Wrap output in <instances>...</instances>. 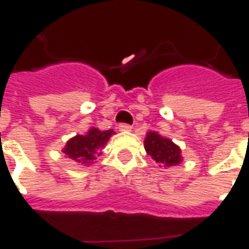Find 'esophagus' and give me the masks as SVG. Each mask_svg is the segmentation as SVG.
Wrapping results in <instances>:
<instances>
[{"label":"esophagus","instance_id":"obj_1","mask_svg":"<svg viewBox=\"0 0 249 249\" xmlns=\"http://www.w3.org/2000/svg\"><path fill=\"white\" fill-rule=\"evenodd\" d=\"M119 129L121 130V132H126V130H130V129H132V125L125 124V123H123V124H120V125H119Z\"/></svg>","mask_w":249,"mask_h":249}]
</instances>
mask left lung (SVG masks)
<instances>
[{
	"label": "left lung",
	"mask_w": 249,
	"mask_h": 249,
	"mask_svg": "<svg viewBox=\"0 0 249 249\" xmlns=\"http://www.w3.org/2000/svg\"><path fill=\"white\" fill-rule=\"evenodd\" d=\"M146 153L160 164V167H173L181 161L180 148L173 144L169 139H164L156 132H149L144 141Z\"/></svg>",
	"instance_id": "left-lung-1"
}]
</instances>
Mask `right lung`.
Wrapping results in <instances>:
<instances>
[{"label": "right lung", "instance_id": "1", "mask_svg": "<svg viewBox=\"0 0 249 249\" xmlns=\"http://www.w3.org/2000/svg\"><path fill=\"white\" fill-rule=\"evenodd\" d=\"M113 133L112 129L103 132L92 128L85 136L78 135L68 141L64 148V153L68 155L71 160H76L81 164H90L96 159L98 149L107 144L109 137Z\"/></svg>", "mask_w": 249, "mask_h": 249}]
</instances>
